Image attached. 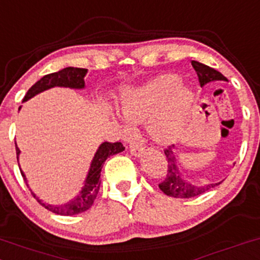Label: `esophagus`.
Returning a JSON list of instances; mask_svg holds the SVG:
<instances>
[{"label": "esophagus", "mask_w": 260, "mask_h": 260, "mask_svg": "<svg viewBox=\"0 0 260 260\" xmlns=\"http://www.w3.org/2000/svg\"><path fill=\"white\" fill-rule=\"evenodd\" d=\"M129 149H131V154H133V155L136 156H139L144 152V147L142 144H132L129 147Z\"/></svg>", "instance_id": "1"}]
</instances>
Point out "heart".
Wrapping results in <instances>:
<instances>
[{
  "label": "heart",
  "instance_id": "obj_1",
  "mask_svg": "<svg viewBox=\"0 0 260 260\" xmlns=\"http://www.w3.org/2000/svg\"><path fill=\"white\" fill-rule=\"evenodd\" d=\"M192 104V92L178 75L161 74L142 86L122 91L118 111L129 125L147 121L148 135L164 145L180 136Z\"/></svg>",
  "mask_w": 260,
  "mask_h": 260
}]
</instances>
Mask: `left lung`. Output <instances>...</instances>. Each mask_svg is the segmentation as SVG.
I'll use <instances>...</instances> for the list:
<instances>
[{
    "label": "left lung",
    "mask_w": 260,
    "mask_h": 260,
    "mask_svg": "<svg viewBox=\"0 0 260 260\" xmlns=\"http://www.w3.org/2000/svg\"><path fill=\"white\" fill-rule=\"evenodd\" d=\"M191 64H192L193 69H195L196 74H198L199 81L201 86H205V85L209 84V82L217 81V80L227 81V79L224 78L219 71L212 69V68L202 64V62L192 60ZM164 153L165 155H167L168 170L164 181L159 184V189H160L165 195L178 199L195 198V196L207 192V191L213 189V187H216L222 182L219 181L213 182V184L200 185L187 180L186 178H184L180 168H179L178 159H176V153L174 152V145L173 148L169 147L168 149H165Z\"/></svg>",
    "instance_id": "8db88e82"
}]
</instances>
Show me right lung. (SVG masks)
I'll return each mask as SVG.
<instances>
[{
    "label": "right lung",
    "instance_id": "obj_1",
    "mask_svg": "<svg viewBox=\"0 0 260 260\" xmlns=\"http://www.w3.org/2000/svg\"><path fill=\"white\" fill-rule=\"evenodd\" d=\"M87 74V69H81V68H65L58 73H51L48 74V75L43 76V78L37 81L36 84L33 85L32 87L28 90V92L25 93L23 102L28 101L32 98H34L38 93L43 92L45 90H49L51 87H69V88H78V90H81V88L85 87V76ZM21 110V107H19ZM124 150V147L119 142H116V143H108V142H105L102 143L96 150L95 155H93L92 160H91L90 169H88L86 179L84 181V186L81 187V191L75 196L73 200H70L68 204L64 205H49L43 202L36 193L30 190L32 195L37 199V201L44 206L45 209L51 211V212L56 213V215L60 216H74L78 215V213L85 212V211L90 209L92 206L93 201H95L96 196H98L99 190H100V176H101V169L104 167L105 161L108 156L115 155L117 153H121ZM16 153H17V160L19 159V148L17 147L16 144ZM21 170L22 176H23L25 184L29 187L27 182V178H25L24 173Z\"/></svg>",
    "mask_w": 260,
    "mask_h": 260
}]
</instances>
